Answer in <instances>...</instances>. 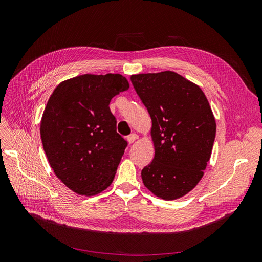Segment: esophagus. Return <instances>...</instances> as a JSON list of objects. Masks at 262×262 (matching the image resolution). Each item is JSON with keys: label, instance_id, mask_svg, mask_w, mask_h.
<instances>
[{"label": "esophagus", "instance_id": "1", "mask_svg": "<svg viewBox=\"0 0 262 262\" xmlns=\"http://www.w3.org/2000/svg\"><path fill=\"white\" fill-rule=\"evenodd\" d=\"M138 139H139V136H138L137 133H132V134H130V136H129L128 138H126V140H128V142H129L130 144H132L133 142L137 141Z\"/></svg>", "mask_w": 262, "mask_h": 262}]
</instances>
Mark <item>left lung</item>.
<instances>
[{
  "instance_id": "left-lung-1",
  "label": "left lung",
  "mask_w": 262,
  "mask_h": 262,
  "mask_svg": "<svg viewBox=\"0 0 262 262\" xmlns=\"http://www.w3.org/2000/svg\"><path fill=\"white\" fill-rule=\"evenodd\" d=\"M131 82L152 119L155 155L142 180L156 196L178 199L198 185L210 161L216 123L209 101L172 71L131 75Z\"/></svg>"
}]
</instances>
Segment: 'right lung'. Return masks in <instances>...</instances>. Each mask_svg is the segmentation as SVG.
Returning a JSON list of instances; mask_svg holds the SVG:
<instances>
[{
    "instance_id": "right-lung-1",
    "label": "right lung",
    "mask_w": 262,
    "mask_h": 262,
    "mask_svg": "<svg viewBox=\"0 0 262 262\" xmlns=\"http://www.w3.org/2000/svg\"><path fill=\"white\" fill-rule=\"evenodd\" d=\"M129 90L121 74H84L60 83L47 102L40 137L51 168L82 195L112 185L126 141L117 133L110 100Z\"/></svg>"
}]
</instances>
